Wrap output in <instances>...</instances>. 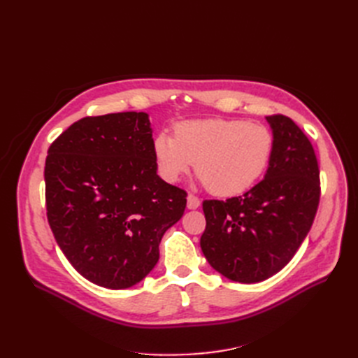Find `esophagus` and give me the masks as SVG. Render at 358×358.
I'll return each mask as SVG.
<instances>
[{
  "mask_svg": "<svg viewBox=\"0 0 358 358\" xmlns=\"http://www.w3.org/2000/svg\"><path fill=\"white\" fill-rule=\"evenodd\" d=\"M187 206H188V209H191V210L197 209L199 206H200V200H199V197L192 196V194H188V197H187Z\"/></svg>",
  "mask_w": 358,
  "mask_h": 358,
  "instance_id": "obj_1",
  "label": "esophagus"
}]
</instances>
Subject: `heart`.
<instances>
[{
  "instance_id": "1",
  "label": "heart",
  "mask_w": 358,
  "mask_h": 358,
  "mask_svg": "<svg viewBox=\"0 0 358 358\" xmlns=\"http://www.w3.org/2000/svg\"><path fill=\"white\" fill-rule=\"evenodd\" d=\"M275 137L263 124L243 119H201L175 125V137L161 131L152 154L158 175L178 182L196 164L208 189L220 197L248 191L264 175L272 159Z\"/></svg>"
}]
</instances>
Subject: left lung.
Here are the masks:
<instances>
[{"mask_svg":"<svg viewBox=\"0 0 358 358\" xmlns=\"http://www.w3.org/2000/svg\"><path fill=\"white\" fill-rule=\"evenodd\" d=\"M275 137L264 179L243 196L206 200L200 246L227 279L255 284L273 276L308 236L320 201V170L309 138L284 115L266 116Z\"/></svg>","mask_w":358,"mask_h":358,"instance_id":"8db88e82","label":"left lung"}]
</instances>
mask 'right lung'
<instances>
[{
    "mask_svg": "<svg viewBox=\"0 0 358 358\" xmlns=\"http://www.w3.org/2000/svg\"><path fill=\"white\" fill-rule=\"evenodd\" d=\"M145 112L83 117L48 150V221L78 272L124 289L158 263L162 236L185 212L187 192L157 175Z\"/></svg>",
    "mask_w": 358,
    "mask_h": 358,
    "instance_id": "1",
    "label": "right lung"
}]
</instances>
